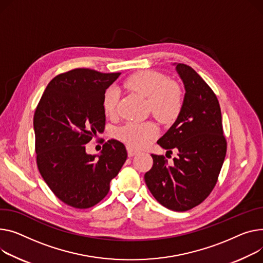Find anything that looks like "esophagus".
<instances>
[{
    "label": "esophagus",
    "instance_id": "esophagus-1",
    "mask_svg": "<svg viewBox=\"0 0 263 263\" xmlns=\"http://www.w3.org/2000/svg\"><path fill=\"white\" fill-rule=\"evenodd\" d=\"M127 151H128V155L131 157V156H134L135 154H137L139 151L138 150H136V149H134V148H132V147H128L127 148Z\"/></svg>",
    "mask_w": 263,
    "mask_h": 263
}]
</instances>
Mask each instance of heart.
Here are the masks:
<instances>
[{"instance_id": "heart-1", "label": "heart", "mask_w": 263, "mask_h": 263, "mask_svg": "<svg viewBox=\"0 0 263 263\" xmlns=\"http://www.w3.org/2000/svg\"><path fill=\"white\" fill-rule=\"evenodd\" d=\"M126 87L147 98L148 107L153 116L165 124L173 121L183 107V93L180 86L162 73L142 71L130 76ZM118 93L114 87L104 92L102 108L108 116L114 115L117 107ZM157 128L153 122H128L117 131V137L131 147L142 148L156 135Z\"/></svg>"}]
</instances>
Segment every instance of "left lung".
Listing matches in <instances>:
<instances>
[{"label":"left lung","mask_w":263,"mask_h":263,"mask_svg":"<svg viewBox=\"0 0 263 263\" xmlns=\"http://www.w3.org/2000/svg\"><path fill=\"white\" fill-rule=\"evenodd\" d=\"M173 65L184 84L183 107L157 144L170 152L177 149L178 156L168 166L163 155L151 154L153 166L146 172L145 182L160 204L186 212L214 189L226 155V141L213 90L194 68L183 63Z\"/></svg>","instance_id":"1"}]
</instances>
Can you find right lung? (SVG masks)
<instances>
[{
	"label": "right lung",
	"mask_w": 263,
	"mask_h": 263,
	"mask_svg": "<svg viewBox=\"0 0 263 263\" xmlns=\"http://www.w3.org/2000/svg\"><path fill=\"white\" fill-rule=\"evenodd\" d=\"M120 73L75 68L51 79L33 116L37 165L45 183L63 203L90 208L108 195L110 182L127 160L125 145L110 139L100 154L85 145L103 132L102 98Z\"/></svg>",
	"instance_id": "obj_1"
}]
</instances>
